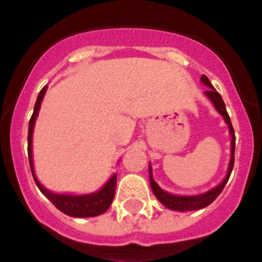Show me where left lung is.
Returning <instances> with one entry per match:
<instances>
[{
  "instance_id": "1",
  "label": "left lung",
  "mask_w": 262,
  "mask_h": 262,
  "mask_svg": "<svg viewBox=\"0 0 262 262\" xmlns=\"http://www.w3.org/2000/svg\"><path fill=\"white\" fill-rule=\"evenodd\" d=\"M201 81H202L206 86H209V89L205 92V96L211 101L217 113L223 117L224 122L228 124L231 138H232L231 139V159L230 164H228L227 176L223 180V182H222L221 185H217V186L212 187L211 190L206 191V193L203 194H198V195H174V194L166 193L165 190H163V189L155 182L154 177H152V166L149 165V182H151L152 191H154V194L156 195L157 200L163 203L165 207H168V209L170 210H176V211H194V210L205 209V207H207L210 203L214 202L215 198L222 193V190H223L224 186H226L227 181H228V178H230L231 172H232L233 169V163H235V131H233L232 123H231L230 115H228V113H227L226 110V105H224L223 99H222V96L217 93L216 89L212 86L209 78L206 77L205 75H202Z\"/></svg>"
}]
</instances>
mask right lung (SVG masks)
<instances>
[{
    "label": "right lung",
    "instance_id": "obj_1",
    "mask_svg": "<svg viewBox=\"0 0 262 262\" xmlns=\"http://www.w3.org/2000/svg\"><path fill=\"white\" fill-rule=\"evenodd\" d=\"M47 92V86H45L40 90L38 98H36L35 107L34 113L31 115L29 123V136H27V154H29L30 168H31L32 177L35 180L36 186L39 190L47 196L48 200L53 203V206L59 209L64 214L69 215L73 217H92L101 215L110 207L111 202L114 200L115 195V187H117V174L108 180L105 184V186L101 190L96 191L92 194H84V195H72V194H56L52 191L47 190L40 182L38 181L35 173H34V163H32V133H34V126H35L36 117L39 114V108H40L41 101L45 98V94Z\"/></svg>",
    "mask_w": 262,
    "mask_h": 262
}]
</instances>
